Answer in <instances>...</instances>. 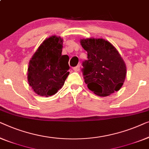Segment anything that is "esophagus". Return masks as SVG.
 I'll return each instance as SVG.
<instances>
[{
	"instance_id": "1",
	"label": "esophagus",
	"mask_w": 149,
	"mask_h": 149,
	"mask_svg": "<svg viewBox=\"0 0 149 149\" xmlns=\"http://www.w3.org/2000/svg\"><path fill=\"white\" fill-rule=\"evenodd\" d=\"M73 70H74L75 72H79V71L80 70V66L77 65L76 67H74V68H73Z\"/></svg>"
}]
</instances>
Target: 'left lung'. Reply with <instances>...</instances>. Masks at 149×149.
<instances>
[{"mask_svg": "<svg viewBox=\"0 0 149 149\" xmlns=\"http://www.w3.org/2000/svg\"><path fill=\"white\" fill-rule=\"evenodd\" d=\"M80 44L88 53L82 72L88 89L100 96L119 91L126 76V66L117 50L102 38L81 39Z\"/></svg>", "mask_w": 149, "mask_h": 149, "instance_id": "8db88e82", "label": "left lung"}]
</instances>
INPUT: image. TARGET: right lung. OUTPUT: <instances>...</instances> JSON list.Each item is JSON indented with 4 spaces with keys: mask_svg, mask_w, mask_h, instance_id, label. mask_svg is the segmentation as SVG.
Here are the masks:
<instances>
[{
    "mask_svg": "<svg viewBox=\"0 0 149 149\" xmlns=\"http://www.w3.org/2000/svg\"><path fill=\"white\" fill-rule=\"evenodd\" d=\"M63 41L56 36L45 40L29 62L28 83L37 95L56 94L70 74L69 56L61 54Z\"/></svg>",
    "mask_w": 149,
    "mask_h": 149,
    "instance_id": "obj_1",
    "label": "right lung"
}]
</instances>
